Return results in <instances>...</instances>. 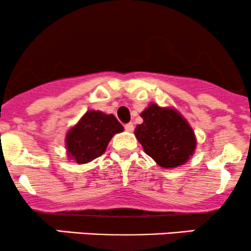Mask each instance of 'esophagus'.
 Returning <instances> with one entry per match:
<instances>
[{"label": "esophagus", "mask_w": 251, "mask_h": 251, "mask_svg": "<svg viewBox=\"0 0 251 251\" xmlns=\"http://www.w3.org/2000/svg\"><path fill=\"white\" fill-rule=\"evenodd\" d=\"M125 129H126V131H127V132H133V129H134L133 124H132V123L126 124V125H125Z\"/></svg>", "instance_id": "1"}]
</instances>
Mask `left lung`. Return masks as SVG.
Returning <instances> with one entry per match:
<instances>
[{
  "instance_id": "1",
  "label": "left lung",
  "mask_w": 251,
  "mask_h": 251,
  "mask_svg": "<svg viewBox=\"0 0 251 251\" xmlns=\"http://www.w3.org/2000/svg\"><path fill=\"white\" fill-rule=\"evenodd\" d=\"M140 117L144 122L135 127L134 135L158 165L174 169L192 157L197 145L195 132L177 109L150 103Z\"/></svg>"
}]
</instances>
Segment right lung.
Wrapping results in <instances>:
<instances>
[{"instance_id":"1","label":"right lung","mask_w":251,"mask_h":251,"mask_svg":"<svg viewBox=\"0 0 251 251\" xmlns=\"http://www.w3.org/2000/svg\"><path fill=\"white\" fill-rule=\"evenodd\" d=\"M124 131L113 114L89 109L66 134V150L71 160L87 164L100 157L114 134Z\"/></svg>"}]
</instances>
